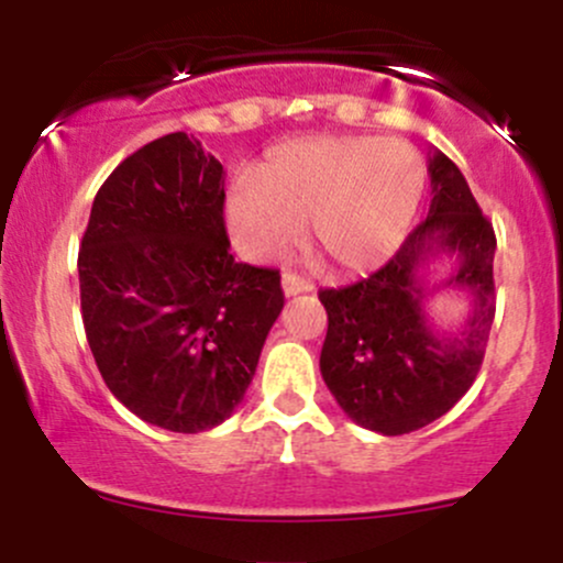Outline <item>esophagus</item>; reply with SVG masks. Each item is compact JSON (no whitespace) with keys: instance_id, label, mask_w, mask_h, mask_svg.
Segmentation results:
<instances>
[{"instance_id":"obj_1","label":"esophagus","mask_w":563,"mask_h":563,"mask_svg":"<svg viewBox=\"0 0 563 563\" xmlns=\"http://www.w3.org/2000/svg\"><path fill=\"white\" fill-rule=\"evenodd\" d=\"M303 290H312V283L303 280V277L294 273H283V294L286 296H299Z\"/></svg>"}]
</instances>
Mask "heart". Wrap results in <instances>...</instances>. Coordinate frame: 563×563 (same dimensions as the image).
Instances as JSON below:
<instances>
[{
	"label": "heart",
	"mask_w": 563,
	"mask_h": 563,
	"mask_svg": "<svg viewBox=\"0 0 563 563\" xmlns=\"http://www.w3.org/2000/svg\"><path fill=\"white\" fill-rule=\"evenodd\" d=\"M426 187L423 158L410 145L378 137H312L273 151L254 177L224 200L232 241L251 260H275L301 238L341 273L389 262L416 222Z\"/></svg>",
	"instance_id": "b5f03b06"
}]
</instances>
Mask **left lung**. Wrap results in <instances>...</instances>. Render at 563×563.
<instances>
[{"label": "left lung", "instance_id": "left-lung-1", "mask_svg": "<svg viewBox=\"0 0 563 563\" xmlns=\"http://www.w3.org/2000/svg\"><path fill=\"white\" fill-rule=\"evenodd\" d=\"M431 206L378 273L320 290L328 335L320 373L341 410L384 437L410 434L442 418L474 384L495 320V230L444 153L429 158ZM439 253L459 260L439 287L466 289L470 318L444 334L424 318L422 269Z\"/></svg>", "mask_w": 563, "mask_h": 563}]
</instances>
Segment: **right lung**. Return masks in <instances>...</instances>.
I'll return each mask as SVG.
<instances>
[{
	"mask_svg": "<svg viewBox=\"0 0 563 563\" xmlns=\"http://www.w3.org/2000/svg\"><path fill=\"white\" fill-rule=\"evenodd\" d=\"M224 169L185 132L147 142L97 190L79 251L100 376L142 421L209 431L241 405L283 309L280 273L230 254Z\"/></svg>",
	"mask_w": 563,
	"mask_h": 563,
	"instance_id": "add662e5",
	"label": "right lung"
}]
</instances>
